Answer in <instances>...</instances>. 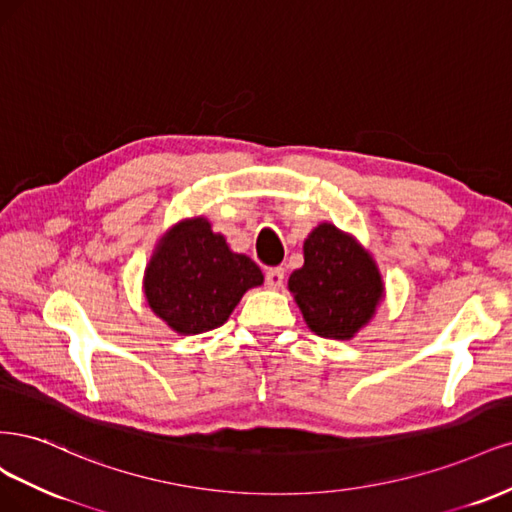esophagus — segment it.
I'll return each instance as SVG.
<instances>
[{
	"label": "esophagus",
	"instance_id": "34e87169",
	"mask_svg": "<svg viewBox=\"0 0 512 512\" xmlns=\"http://www.w3.org/2000/svg\"><path fill=\"white\" fill-rule=\"evenodd\" d=\"M285 283V270L283 268H272L266 272V285L270 289H280Z\"/></svg>",
	"mask_w": 512,
	"mask_h": 512
}]
</instances>
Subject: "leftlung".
Instances as JSON below:
<instances>
[{
  "label": "left lung",
  "mask_w": 512,
  "mask_h": 512,
  "mask_svg": "<svg viewBox=\"0 0 512 512\" xmlns=\"http://www.w3.org/2000/svg\"><path fill=\"white\" fill-rule=\"evenodd\" d=\"M289 291L312 332L332 340H351L385 295L372 255L332 223L308 234L304 266L289 276Z\"/></svg>",
  "instance_id": "obj_1"
}]
</instances>
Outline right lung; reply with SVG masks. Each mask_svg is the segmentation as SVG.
Here are the masks:
<instances>
[{
    "instance_id": "1",
    "label": "right lung",
    "mask_w": 512,
    "mask_h": 512,
    "mask_svg": "<svg viewBox=\"0 0 512 512\" xmlns=\"http://www.w3.org/2000/svg\"><path fill=\"white\" fill-rule=\"evenodd\" d=\"M261 283L257 263L229 251L225 238L197 217L161 236L144 272V295L176 334L193 336L223 325L242 295Z\"/></svg>"
}]
</instances>
